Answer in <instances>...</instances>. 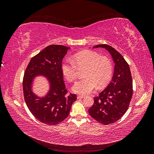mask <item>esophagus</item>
I'll use <instances>...</instances> for the list:
<instances>
[{"label": "esophagus", "mask_w": 154, "mask_h": 154, "mask_svg": "<svg viewBox=\"0 0 154 154\" xmlns=\"http://www.w3.org/2000/svg\"><path fill=\"white\" fill-rule=\"evenodd\" d=\"M84 98V96H82V95H78L77 96V99L80 100V99H83Z\"/></svg>", "instance_id": "obj_1"}]
</instances>
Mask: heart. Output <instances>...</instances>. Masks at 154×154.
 <instances>
[{
    "mask_svg": "<svg viewBox=\"0 0 154 154\" xmlns=\"http://www.w3.org/2000/svg\"><path fill=\"white\" fill-rule=\"evenodd\" d=\"M85 66L83 75L85 77L78 80L72 87L74 92L81 95H87L94 91L97 85H105L112 75V67L110 60L91 50H84L74 54L71 59L63 60L61 65L62 72L69 82L77 78V69Z\"/></svg>",
    "mask_w": 154,
    "mask_h": 154,
    "instance_id": "heart-1",
    "label": "heart"
}]
</instances>
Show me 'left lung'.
I'll use <instances>...</instances> for the list:
<instances>
[{"label":"left lung","instance_id":"obj_1","mask_svg":"<svg viewBox=\"0 0 154 154\" xmlns=\"http://www.w3.org/2000/svg\"><path fill=\"white\" fill-rule=\"evenodd\" d=\"M109 51L115 63L113 76L105 89L94 97V103L88 109L92 118L103 125L114 123L127 112L132 96V79L128 64L118 51L110 45L100 44Z\"/></svg>","mask_w":154,"mask_h":154}]
</instances>
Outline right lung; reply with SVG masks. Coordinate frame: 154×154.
I'll use <instances>...</instances> for the list:
<instances>
[{
  "mask_svg": "<svg viewBox=\"0 0 154 154\" xmlns=\"http://www.w3.org/2000/svg\"><path fill=\"white\" fill-rule=\"evenodd\" d=\"M70 48L51 45L32 58L23 79V92L26 105L35 117L40 122L56 125L66 119L76 95L67 94L63 80L61 65ZM46 78L49 89L42 97L36 95L32 89L35 77Z\"/></svg>",
  "mask_w": 154,
  "mask_h": 154,
  "instance_id": "1",
  "label": "right lung"
}]
</instances>
